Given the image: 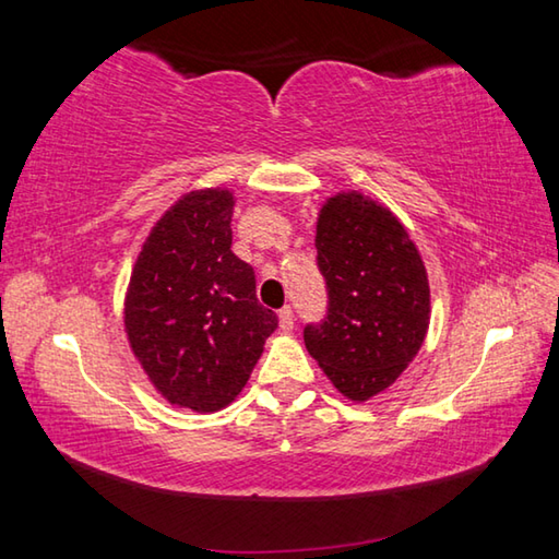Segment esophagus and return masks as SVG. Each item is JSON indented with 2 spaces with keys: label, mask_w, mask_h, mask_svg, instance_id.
<instances>
[{
  "label": "esophagus",
  "mask_w": 559,
  "mask_h": 559,
  "mask_svg": "<svg viewBox=\"0 0 559 559\" xmlns=\"http://www.w3.org/2000/svg\"><path fill=\"white\" fill-rule=\"evenodd\" d=\"M278 325H281L283 333H290V330H293V308L290 306L278 310Z\"/></svg>",
  "instance_id": "34e87169"
}]
</instances>
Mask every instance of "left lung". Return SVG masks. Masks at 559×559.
Wrapping results in <instances>:
<instances>
[{
    "label": "left lung",
    "mask_w": 559,
    "mask_h": 559,
    "mask_svg": "<svg viewBox=\"0 0 559 559\" xmlns=\"http://www.w3.org/2000/svg\"><path fill=\"white\" fill-rule=\"evenodd\" d=\"M316 249L328 313L302 328V340L330 382L365 402L404 372L427 337V271L392 212L355 192L323 206Z\"/></svg>",
    "instance_id": "obj_1"
}]
</instances>
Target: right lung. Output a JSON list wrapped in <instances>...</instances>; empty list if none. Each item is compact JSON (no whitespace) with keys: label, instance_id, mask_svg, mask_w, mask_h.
Returning <instances> with one entry per match:
<instances>
[{"label":"right lung","instance_id":"right-lung-1","mask_svg":"<svg viewBox=\"0 0 559 559\" xmlns=\"http://www.w3.org/2000/svg\"><path fill=\"white\" fill-rule=\"evenodd\" d=\"M231 206L226 189L179 200L147 236L126 300L132 353L169 402L194 412L229 404L278 328L231 251Z\"/></svg>","mask_w":559,"mask_h":559}]
</instances>
